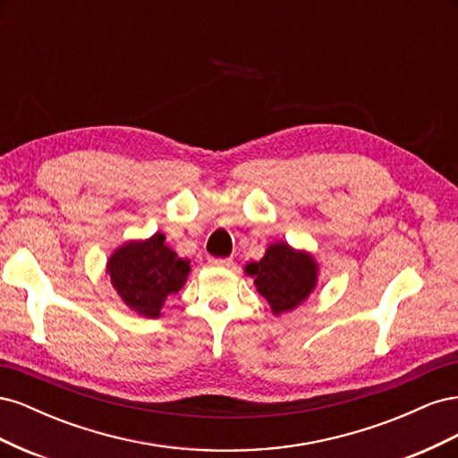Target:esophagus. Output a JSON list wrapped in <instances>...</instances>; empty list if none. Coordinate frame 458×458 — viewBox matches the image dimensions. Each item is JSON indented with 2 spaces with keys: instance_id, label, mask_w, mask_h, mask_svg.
I'll return each mask as SVG.
<instances>
[{
  "instance_id": "esophagus-1",
  "label": "esophagus",
  "mask_w": 458,
  "mask_h": 458,
  "mask_svg": "<svg viewBox=\"0 0 458 458\" xmlns=\"http://www.w3.org/2000/svg\"><path fill=\"white\" fill-rule=\"evenodd\" d=\"M216 267H231L233 266V259L231 258H210L208 259Z\"/></svg>"
}]
</instances>
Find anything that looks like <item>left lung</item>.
I'll return each instance as SVG.
<instances>
[{
  "mask_svg": "<svg viewBox=\"0 0 458 458\" xmlns=\"http://www.w3.org/2000/svg\"><path fill=\"white\" fill-rule=\"evenodd\" d=\"M254 276L258 293L267 300L271 311L281 315L296 310L306 301L317 286L318 266L306 250H294L286 242L271 244L259 261H250L244 267Z\"/></svg>",
  "mask_w": 458,
  "mask_h": 458,
  "instance_id": "8db88e82",
  "label": "left lung"
}]
</instances>
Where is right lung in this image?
<instances>
[{
	"mask_svg": "<svg viewBox=\"0 0 458 458\" xmlns=\"http://www.w3.org/2000/svg\"><path fill=\"white\" fill-rule=\"evenodd\" d=\"M164 241L162 233L147 241H130L106 261V273L118 296L147 318L160 317L165 298L183 288L191 271V261L179 258Z\"/></svg>",
	"mask_w": 458,
	"mask_h": 458,
	"instance_id": "1",
	"label": "right lung"
}]
</instances>
